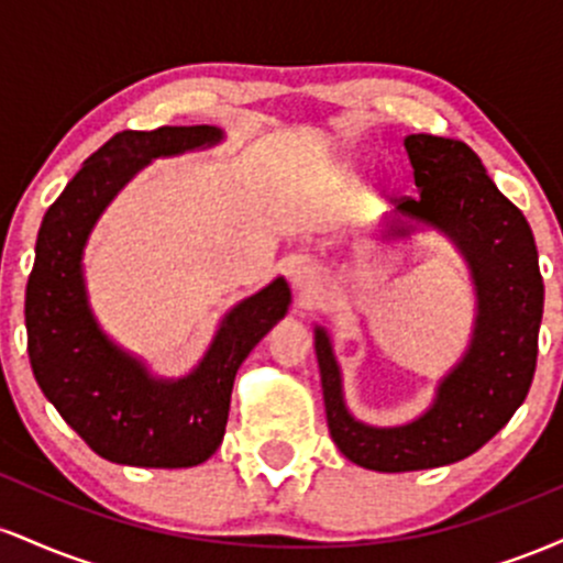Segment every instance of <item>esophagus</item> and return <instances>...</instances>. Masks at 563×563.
<instances>
[{"label":"esophagus","instance_id":"obj_1","mask_svg":"<svg viewBox=\"0 0 563 563\" xmlns=\"http://www.w3.org/2000/svg\"><path fill=\"white\" fill-rule=\"evenodd\" d=\"M312 280H314L312 269L301 267V269H296V273H294V286H299V288H307L309 283H312Z\"/></svg>","mask_w":563,"mask_h":563}]
</instances>
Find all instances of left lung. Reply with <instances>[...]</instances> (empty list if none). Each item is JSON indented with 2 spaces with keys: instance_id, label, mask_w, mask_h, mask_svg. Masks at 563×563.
I'll return each instance as SVG.
<instances>
[{
  "instance_id": "obj_1",
  "label": "left lung",
  "mask_w": 563,
  "mask_h": 563,
  "mask_svg": "<svg viewBox=\"0 0 563 563\" xmlns=\"http://www.w3.org/2000/svg\"><path fill=\"white\" fill-rule=\"evenodd\" d=\"M405 151L418 196L394 198L397 214L452 238L471 267L479 312L466 357L439 384L431 410L397 429H373L349 416L331 341L314 328L335 448L357 466L386 474L463 461L510 421L532 386L545 294L529 222L466 142L407 134ZM407 232V224H394V235Z\"/></svg>"
}]
</instances>
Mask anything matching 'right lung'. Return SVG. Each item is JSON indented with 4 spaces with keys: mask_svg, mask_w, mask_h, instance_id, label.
I'll return each instance as SVG.
<instances>
[{
    "mask_svg": "<svg viewBox=\"0 0 563 563\" xmlns=\"http://www.w3.org/2000/svg\"><path fill=\"white\" fill-rule=\"evenodd\" d=\"M219 140L222 132L214 126L113 134L84 161L38 228L25 288L31 367L63 421L111 463L187 468L214 455L238 367L288 309V283L277 277L232 309L200 365L179 380L147 376L137 360L102 335L89 312L81 249L102 209L151 158Z\"/></svg>",
    "mask_w": 563,
    "mask_h": 563,
    "instance_id": "obj_1",
    "label": "right lung"
}]
</instances>
